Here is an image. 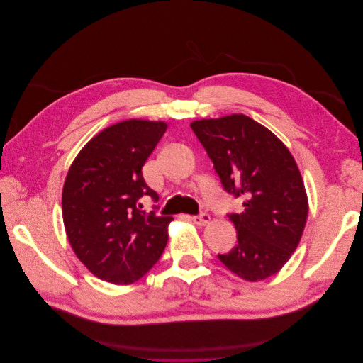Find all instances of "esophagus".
<instances>
[{
	"label": "esophagus",
	"instance_id": "obj_1",
	"mask_svg": "<svg viewBox=\"0 0 363 363\" xmlns=\"http://www.w3.org/2000/svg\"><path fill=\"white\" fill-rule=\"evenodd\" d=\"M191 219H192V223L196 224V225H206V224L211 223V215L206 213V212H201L200 215H195Z\"/></svg>",
	"mask_w": 363,
	"mask_h": 363
}]
</instances>
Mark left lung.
<instances>
[{
    "mask_svg": "<svg viewBox=\"0 0 363 363\" xmlns=\"http://www.w3.org/2000/svg\"><path fill=\"white\" fill-rule=\"evenodd\" d=\"M223 188L242 196L244 212L228 213L238 244L218 259L240 279L263 280L289 260L307 219L298 167L283 142L245 115L194 121Z\"/></svg>",
    "mask_w": 363,
    "mask_h": 363,
    "instance_id": "1",
    "label": "left lung"
}]
</instances>
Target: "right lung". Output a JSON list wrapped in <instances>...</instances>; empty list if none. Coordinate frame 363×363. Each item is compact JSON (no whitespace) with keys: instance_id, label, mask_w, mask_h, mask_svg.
<instances>
[{"instance_id":"1","label":"right lung","mask_w":363,"mask_h":363,"mask_svg":"<svg viewBox=\"0 0 363 363\" xmlns=\"http://www.w3.org/2000/svg\"><path fill=\"white\" fill-rule=\"evenodd\" d=\"M167 131L157 121L128 119L92 138L72 162L62 192L69 244L98 279L130 284L156 265L168 242L171 216L142 208L157 203L142 167Z\"/></svg>"}]
</instances>
